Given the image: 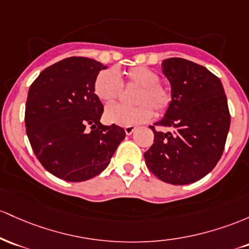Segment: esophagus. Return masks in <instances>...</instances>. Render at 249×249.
I'll list each match as a JSON object with an SVG mask.
<instances>
[{"label": "esophagus", "mask_w": 249, "mask_h": 249, "mask_svg": "<svg viewBox=\"0 0 249 249\" xmlns=\"http://www.w3.org/2000/svg\"><path fill=\"white\" fill-rule=\"evenodd\" d=\"M135 129H136V128L133 127V125H128V127L124 128V132H125V134H127V135H132Z\"/></svg>", "instance_id": "1"}]
</instances>
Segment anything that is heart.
I'll return each mask as SVG.
<instances>
[{"label":"heart","instance_id":"heart-1","mask_svg":"<svg viewBox=\"0 0 249 249\" xmlns=\"http://www.w3.org/2000/svg\"><path fill=\"white\" fill-rule=\"evenodd\" d=\"M113 69H105L97 74L94 81V94L105 103L114 102L121 95L122 82L128 86H136L139 90L134 96V107L114 105L106 108L105 120L108 124L122 125H135L147 122L155 115H162L168 110L173 101V91L168 86L160 82V74L148 67H133L122 74Z\"/></svg>","mask_w":249,"mask_h":249}]
</instances>
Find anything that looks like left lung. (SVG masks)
Wrapping results in <instances>:
<instances>
[{"instance_id":"left-lung-1","label":"left lung","mask_w":249,"mask_h":249,"mask_svg":"<svg viewBox=\"0 0 249 249\" xmlns=\"http://www.w3.org/2000/svg\"><path fill=\"white\" fill-rule=\"evenodd\" d=\"M173 101L155 125L158 132L144 153L150 172L170 185H188L212 172L221 158L231 125L227 97L221 81L200 64L180 57L162 61Z\"/></svg>"}]
</instances>
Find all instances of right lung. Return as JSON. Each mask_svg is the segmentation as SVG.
<instances>
[{"label": "right lung", "instance_id": "right-lung-1", "mask_svg": "<svg viewBox=\"0 0 249 249\" xmlns=\"http://www.w3.org/2000/svg\"><path fill=\"white\" fill-rule=\"evenodd\" d=\"M106 68L93 58L68 57L41 71L30 86L28 139L42 166L58 178L80 182L99 175L124 139V128L100 122L103 105L93 87Z\"/></svg>", "mask_w": 249, "mask_h": 249}]
</instances>
